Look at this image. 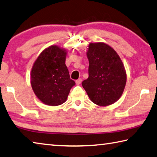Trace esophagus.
I'll list each match as a JSON object with an SVG mask.
<instances>
[{"label":"esophagus","mask_w":157,"mask_h":157,"mask_svg":"<svg viewBox=\"0 0 157 157\" xmlns=\"http://www.w3.org/2000/svg\"><path fill=\"white\" fill-rule=\"evenodd\" d=\"M82 79L81 78H79L78 79H77V80L75 81V82H76V84H78V85H79V84H81V82H82Z\"/></svg>","instance_id":"34e87169"}]
</instances>
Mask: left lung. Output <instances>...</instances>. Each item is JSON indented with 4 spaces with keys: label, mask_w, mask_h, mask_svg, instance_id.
I'll return each mask as SVG.
<instances>
[{
    "label": "left lung",
    "mask_w": 157,
    "mask_h": 157,
    "mask_svg": "<svg viewBox=\"0 0 157 157\" xmlns=\"http://www.w3.org/2000/svg\"><path fill=\"white\" fill-rule=\"evenodd\" d=\"M88 78L82 86L94 104H113L120 98L126 83V72L116 51L104 42L90 43L87 51Z\"/></svg>",
    "instance_id": "8db88e82"
}]
</instances>
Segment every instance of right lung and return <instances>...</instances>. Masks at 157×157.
<instances>
[{
	"instance_id": "right-lung-1",
	"label": "right lung",
	"mask_w": 157,
	"mask_h": 157,
	"mask_svg": "<svg viewBox=\"0 0 157 157\" xmlns=\"http://www.w3.org/2000/svg\"><path fill=\"white\" fill-rule=\"evenodd\" d=\"M67 51L56 45L45 49L34 62L31 84L34 93L44 104L56 106L67 101L75 82L70 78L65 64Z\"/></svg>"
}]
</instances>
